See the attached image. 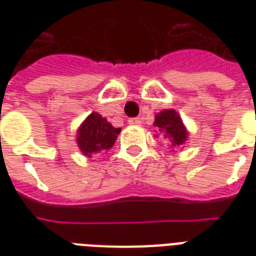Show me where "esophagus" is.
Masks as SVG:
<instances>
[{"label": "esophagus", "mask_w": 256, "mask_h": 256, "mask_svg": "<svg viewBox=\"0 0 256 256\" xmlns=\"http://www.w3.org/2000/svg\"><path fill=\"white\" fill-rule=\"evenodd\" d=\"M128 124H134V126H138V124H140V122H142V120H140V118H130V120H128Z\"/></svg>", "instance_id": "1"}]
</instances>
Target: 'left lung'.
Instances as JSON below:
<instances>
[{
	"label": "left lung",
	"instance_id": "8db88e82",
	"mask_svg": "<svg viewBox=\"0 0 256 256\" xmlns=\"http://www.w3.org/2000/svg\"><path fill=\"white\" fill-rule=\"evenodd\" d=\"M154 126L164 134V138L171 148L182 146L187 140V130L183 124L180 116L175 110H162L156 116Z\"/></svg>",
	"mask_w": 256,
	"mask_h": 256
}]
</instances>
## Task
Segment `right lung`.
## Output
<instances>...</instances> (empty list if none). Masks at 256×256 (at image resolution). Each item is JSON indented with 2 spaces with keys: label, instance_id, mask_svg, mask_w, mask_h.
<instances>
[{
  "label": "right lung",
  "instance_id": "right-lung-1",
  "mask_svg": "<svg viewBox=\"0 0 256 256\" xmlns=\"http://www.w3.org/2000/svg\"><path fill=\"white\" fill-rule=\"evenodd\" d=\"M120 132V128H114L106 118L94 112L78 128V148L86 156H92L100 152H108L116 144Z\"/></svg>",
  "mask_w": 256,
  "mask_h": 256
}]
</instances>
